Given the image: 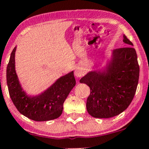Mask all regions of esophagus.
Instances as JSON below:
<instances>
[{
	"label": "esophagus",
	"instance_id": "1",
	"mask_svg": "<svg viewBox=\"0 0 149 149\" xmlns=\"http://www.w3.org/2000/svg\"><path fill=\"white\" fill-rule=\"evenodd\" d=\"M83 73H84V72H83V70L82 68L78 67L75 70V76L78 77H78H81L83 75Z\"/></svg>",
	"mask_w": 149,
	"mask_h": 149
}]
</instances>
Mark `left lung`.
Wrapping results in <instances>:
<instances>
[{
    "mask_svg": "<svg viewBox=\"0 0 149 149\" xmlns=\"http://www.w3.org/2000/svg\"><path fill=\"white\" fill-rule=\"evenodd\" d=\"M128 46L113 51V58L104 72L90 71L80 82L90 87L87 111L90 116L108 118L124 111L134 98L139 76L136 50L125 36Z\"/></svg>",
    "mask_w": 149,
    "mask_h": 149,
    "instance_id": "8db88e82",
    "label": "left lung"
}]
</instances>
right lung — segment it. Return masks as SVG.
Wrapping results in <instances>:
<instances>
[{"label":"right lung","instance_id":"right-lung-1","mask_svg":"<svg viewBox=\"0 0 149 149\" xmlns=\"http://www.w3.org/2000/svg\"><path fill=\"white\" fill-rule=\"evenodd\" d=\"M16 47L13 49L7 66V84L10 97L20 113L35 121H47L59 118L63 104L76 85L73 71L59 78L52 86L35 97L26 95L19 84L15 66Z\"/></svg>","mask_w":149,"mask_h":149}]
</instances>
